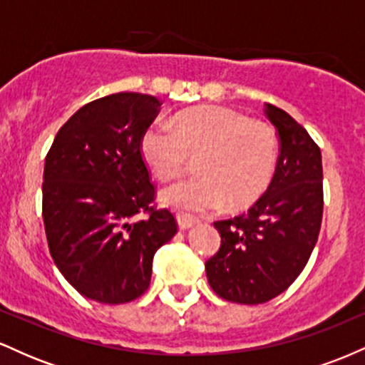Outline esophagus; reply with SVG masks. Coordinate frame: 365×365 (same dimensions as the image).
<instances>
[{
    "label": "esophagus",
    "instance_id": "1",
    "mask_svg": "<svg viewBox=\"0 0 365 365\" xmlns=\"http://www.w3.org/2000/svg\"><path fill=\"white\" fill-rule=\"evenodd\" d=\"M177 220H178V226L182 230H188L190 226H194L195 223H199V217L187 215V212H177Z\"/></svg>",
    "mask_w": 365,
    "mask_h": 365
}]
</instances>
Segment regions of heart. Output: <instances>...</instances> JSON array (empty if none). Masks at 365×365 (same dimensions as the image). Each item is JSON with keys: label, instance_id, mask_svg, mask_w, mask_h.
Instances as JSON below:
<instances>
[{"label": "heart", "instance_id": "heart-1", "mask_svg": "<svg viewBox=\"0 0 365 365\" xmlns=\"http://www.w3.org/2000/svg\"><path fill=\"white\" fill-rule=\"evenodd\" d=\"M140 154L161 182L182 177L197 158L200 175L163 190V200L188 211H212L226 202L245 209L266 192L278 158V137L267 121L225 106L180 111L140 135Z\"/></svg>", "mask_w": 365, "mask_h": 365}]
</instances>
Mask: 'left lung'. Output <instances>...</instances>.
I'll list each match as a JSON object with an SVG mask.
<instances>
[{
    "instance_id": "1",
    "label": "left lung",
    "mask_w": 365,
    "mask_h": 365,
    "mask_svg": "<svg viewBox=\"0 0 365 365\" xmlns=\"http://www.w3.org/2000/svg\"><path fill=\"white\" fill-rule=\"evenodd\" d=\"M279 139L269 187L244 215L216 221L220 250L206 261L221 299L264 304L295 282L311 257L322 221L321 149L288 113L266 104Z\"/></svg>"
}]
</instances>
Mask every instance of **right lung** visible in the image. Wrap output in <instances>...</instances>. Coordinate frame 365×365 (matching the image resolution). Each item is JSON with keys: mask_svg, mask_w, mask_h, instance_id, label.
I'll use <instances>...</instances> for the list:
<instances>
[{"mask_svg": "<svg viewBox=\"0 0 365 365\" xmlns=\"http://www.w3.org/2000/svg\"><path fill=\"white\" fill-rule=\"evenodd\" d=\"M161 101L118 92L87 103L58 130L44 163L49 254L87 299L125 304L149 288L156 250L178 230L159 209L140 135ZM143 217L140 218V216Z\"/></svg>", "mask_w": 365, "mask_h": 365, "instance_id": "right-lung-1", "label": "right lung"}]
</instances>
